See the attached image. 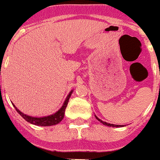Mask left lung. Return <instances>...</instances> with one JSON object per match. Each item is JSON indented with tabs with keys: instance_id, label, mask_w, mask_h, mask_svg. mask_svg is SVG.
Segmentation results:
<instances>
[{
	"instance_id": "obj_1",
	"label": "left lung",
	"mask_w": 160,
	"mask_h": 160,
	"mask_svg": "<svg viewBox=\"0 0 160 160\" xmlns=\"http://www.w3.org/2000/svg\"><path fill=\"white\" fill-rule=\"evenodd\" d=\"M95 117H96V119H97V120H98V121H100V122H101L102 124H104V126H108V127H122V126H123V125H114V124H110V123H107V122H104V121H101V120H100V119H98V117H97V116H95Z\"/></svg>"
}]
</instances>
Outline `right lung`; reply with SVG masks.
<instances>
[{
	"instance_id": "1",
	"label": "right lung",
	"mask_w": 160,
	"mask_h": 160,
	"mask_svg": "<svg viewBox=\"0 0 160 160\" xmlns=\"http://www.w3.org/2000/svg\"><path fill=\"white\" fill-rule=\"evenodd\" d=\"M72 93V90L71 91L69 94L67 95L66 100H65L64 104L62 106V108L56 111L55 114L53 115H50V116H44V117H33V116H28L26 114H23L22 112H21L18 109H17V107L13 104V106L15 107L16 110L18 111L19 115L24 119L25 121H27L28 122H29L31 124L36 125V126H41V127H49V126H54V125H56L60 123L61 121H62V119L64 118L65 115V110H66V108L67 106V104H68V101H69V98H70L71 95Z\"/></svg>"
}]
</instances>
